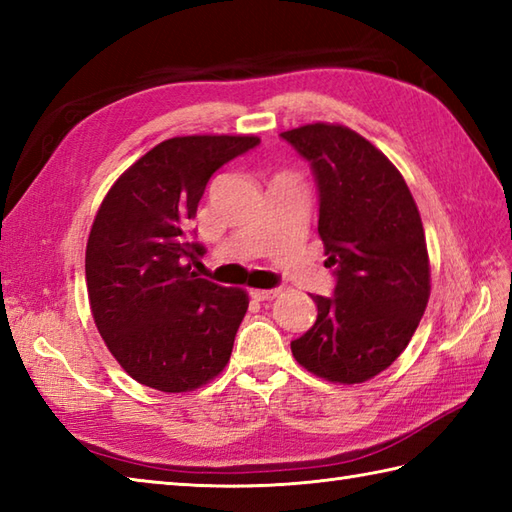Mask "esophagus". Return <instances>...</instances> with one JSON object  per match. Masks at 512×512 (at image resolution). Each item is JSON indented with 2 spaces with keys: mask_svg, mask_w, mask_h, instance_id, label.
<instances>
[{
  "mask_svg": "<svg viewBox=\"0 0 512 512\" xmlns=\"http://www.w3.org/2000/svg\"><path fill=\"white\" fill-rule=\"evenodd\" d=\"M279 295V290L273 288V290H250V297H253L255 301H268V299H275Z\"/></svg>",
  "mask_w": 512,
  "mask_h": 512,
  "instance_id": "1",
  "label": "esophagus"
}]
</instances>
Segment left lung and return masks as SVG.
Wrapping results in <instances>:
<instances>
[{
	"mask_svg": "<svg viewBox=\"0 0 512 512\" xmlns=\"http://www.w3.org/2000/svg\"><path fill=\"white\" fill-rule=\"evenodd\" d=\"M310 162L332 297L312 295L317 321L292 356L332 383H363L396 361L429 301L418 206L398 169L363 136L314 123L281 134Z\"/></svg>",
	"mask_w": 512,
	"mask_h": 512,
	"instance_id": "1",
	"label": "left lung"
}]
</instances>
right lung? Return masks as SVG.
<instances>
[{
    "label": "right lung",
    "mask_w": 512,
    "mask_h": 512,
    "mask_svg": "<svg viewBox=\"0 0 512 512\" xmlns=\"http://www.w3.org/2000/svg\"><path fill=\"white\" fill-rule=\"evenodd\" d=\"M255 136H178L136 160L105 195L85 250L90 308L125 372L191 391L224 369L248 297L193 273L204 246L189 222L213 173Z\"/></svg>",
    "instance_id": "obj_1"
}]
</instances>
